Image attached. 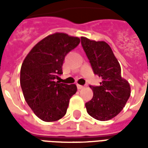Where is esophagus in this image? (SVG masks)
Masks as SVG:
<instances>
[{
    "instance_id": "34e87169",
    "label": "esophagus",
    "mask_w": 148,
    "mask_h": 148,
    "mask_svg": "<svg viewBox=\"0 0 148 148\" xmlns=\"http://www.w3.org/2000/svg\"><path fill=\"white\" fill-rule=\"evenodd\" d=\"M77 89H78V90H82V89H83V88H84L83 86H81V85H78V84L77 85Z\"/></svg>"
}]
</instances>
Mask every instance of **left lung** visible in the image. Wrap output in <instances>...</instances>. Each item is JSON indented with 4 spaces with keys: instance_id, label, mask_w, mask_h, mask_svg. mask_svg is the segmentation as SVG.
Segmentation results:
<instances>
[{
    "instance_id": "8db88e82",
    "label": "left lung",
    "mask_w": 148,
    "mask_h": 148,
    "mask_svg": "<svg viewBox=\"0 0 148 148\" xmlns=\"http://www.w3.org/2000/svg\"><path fill=\"white\" fill-rule=\"evenodd\" d=\"M82 46L94 74L101 77L100 86H90L93 98L86 103L87 112L98 121H109L119 114L131 94L130 85L121 77V68L111 47L104 41L81 38Z\"/></svg>"
}]
</instances>
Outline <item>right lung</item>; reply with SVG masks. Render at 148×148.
I'll use <instances>...</instances> for the list:
<instances>
[{
    "instance_id": "add662e5",
    "label": "right lung",
    "mask_w": 148,
    "mask_h": 148,
    "mask_svg": "<svg viewBox=\"0 0 148 148\" xmlns=\"http://www.w3.org/2000/svg\"><path fill=\"white\" fill-rule=\"evenodd\" d=\"M80 42L65 33L50 35L31 50L21 69L24 99L34 113L46 122L56 121L66 113L76 85L61 83L65 57Z\"/></svg>"
}]
</instances>
